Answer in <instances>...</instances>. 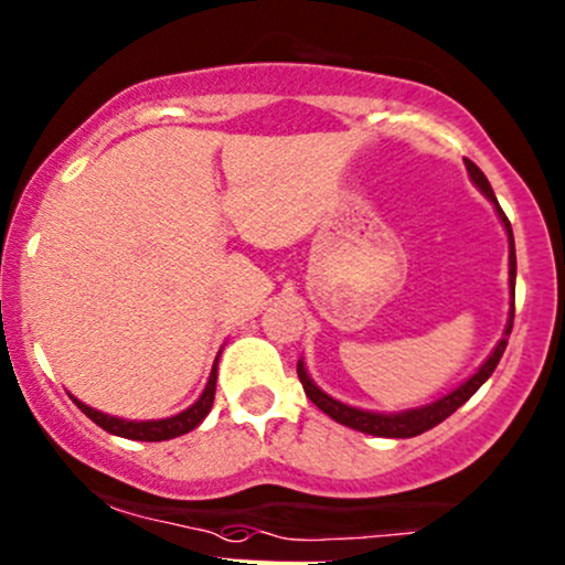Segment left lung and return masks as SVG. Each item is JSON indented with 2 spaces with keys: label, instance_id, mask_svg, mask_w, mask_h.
<instances>
[{
  "label": "left lung",
  "instance_id": "left-lung-1",
  "mask_svg": "<svg viewBox=\"0 0 565 565\" xmlns=\"http://www.w3.org/2000/svg\"><path fill=\"white\" fill-rule=\"evenodd\" d=\"M463 163H467V171H469V177H472V182L477 184V190H480L482 195H486L488 201H491L495 206V214H499L501 225H504L507 235H510V292H512V302H510V321H507V330H504V334H501L499 343H495L491 356H488L486 362L480 364V370H477L472 377H467L461 386L454 388L450 394L439 396V399L431 402V405L413 407V411H402V413L359 411V407L343 405V402L332 399L330 394L321 392V388L311 381V375H308V370H306V362L300 359V362H297V375H300V383H302V388H306L308 399H311L313 405L319 407V411H324L327 415H330L332 420L349 426V429L373 434V437H394V439H407V437H415V434H424V431L434 429V426L443 424L448 415H454L458 407H461L463 402H467L469 396H472L477 388H480L482 383H486L488 377L493 375L495 364H499L501 353H504V349H507V340H510L512 321H514V270H518V263H514L512 225H510V220H507V214L501 212V206H499V201H495L493 188H491V182L486 179V173L477 169L472 160H463Z\"/></svg>",
  "mask_w": 565,
  "mask_h": 565
}]
</instances>
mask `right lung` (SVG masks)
Masks as SVG:
<instances>
[{"label":"right lung","instance_id":"right-lung-1","mask_svg":"<svg viewBox=\"0 0 565 565\" xmlns=\"http://www.w3.org/2000/svg\"><path fill=\"white\" fill-rule=\"evenodd\" d=\"M220 359V356H216ZM214 392H216V362L212 367V375H209L206 388L203 394L198 396L195 405H190L188 411H182L179 415H171V418H158V420H126V418H115V415H107L102 411H93V407L85 405V402L74 399V405L79 407L93 424L102 426L104 431L117 434V437H126V439H139V443H163V439H173L179 434H188L206 418L209 411L214 405Z\"/></svg>","mask_w":565,"mask_h":565}]
</instances>
